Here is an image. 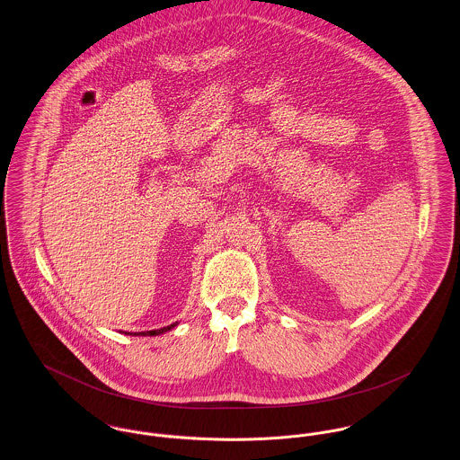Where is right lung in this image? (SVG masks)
<instances>
[{"label": "right lung", "mask_w": 460, "mask_h": 460, "mask_svg": "<svg viewBox=\"0 0 460 460\" xmlns=\"http://www.w3.org/2000/svg\"><path fill=\"white\" fill-rule=\"evenodd\" d=\"M175 325H177V322H175V323H172V325L161 327V329H154V331H143V332H135L133 336H157V334H163V332H166V331L173 329ZM128 334H131V332H128Z\"/></svg>", "instance_id": "1"}]
</instances>
